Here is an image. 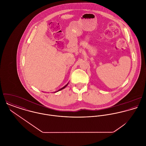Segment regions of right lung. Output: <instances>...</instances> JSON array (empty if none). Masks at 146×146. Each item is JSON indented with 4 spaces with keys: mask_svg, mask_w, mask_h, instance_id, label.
Here are the masks:
<instances>
[{
    "mask_svg": "<svg viewBox=\"0 0 146 146\" xmlns=\"http://www.w3.org/2000/svg\"><path fill=\"white\" fill-rule=\"evenodd\" d=\"M68 83L67 84H66V85H65V86H63V88H61V89H59V90H58V91H57V92H58V91H60V90H62V89H64V88H66V86H67V85H68Z\"/></svg>",
    "mask_w": 146,
    "mask_h": 146,
    "instance_id": "1",
    "label": "right lung"
}]
</instances>
